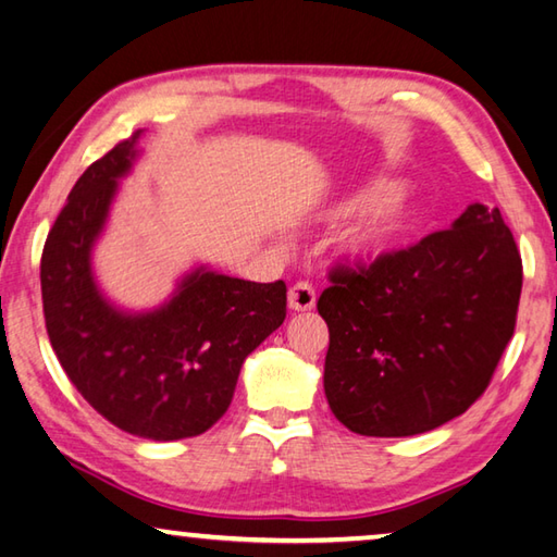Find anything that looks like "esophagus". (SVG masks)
Returning <instances> with one entry per match:
<instances>
[{
    "label": "esophagus",
    "mask_w": 557,
    "mask_h": 557,
    "mask_svg": "<svg viewBox=\"0 0 557 557\" xmlns=\"http://www.w3.org/2000/svg\"><path fill=\"white\" fill-rule=\"evenodd\" d=\"M287 307L292 311H311L317 307V292L309 285V282H297L287 292Z\"/></svg>",
    "instance_id": "obj_1"
}]
</instances>
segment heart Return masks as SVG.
<instances>
[{"mask_svg":"<svg viewBox=\"0 0 557 557\" xmlns=\"http://www.w3.org/2000/svg\"><path fill=\"white\" fill-rule=\"evenodd\" d=\"M329 224L358 219L343 234V252L358 262H377L407 248L423 228V207L401 182L377 175L348 189L341 199L323 209Z\"/></svg>","mask_w":557,"mask_h":557,"instance_id":"heart-1","label":"heart"}]
</instances>
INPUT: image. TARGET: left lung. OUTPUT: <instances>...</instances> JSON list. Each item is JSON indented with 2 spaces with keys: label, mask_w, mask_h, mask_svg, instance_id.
Segmentation results:
<instances>
[{
  "label": "left lung",
  "mask_w": 557,
  "mask_h": 557,
  "mask_svg": "<svg viewBox=\"0 0 557 557\" xmlns=\"http://www.w3.org/2000/svg\"><path fill=\"white\" fill-rule=\"evenodd\" d=\"M521 280L509 226L480 201L417 246L333 270L317 307L336 419L360 436L401 438L468 411L513 336Z\"/></svg>",
  "instance_id": "1"
}]
</instances>
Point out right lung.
I'll return each mask as SVG.
<instances>
[{
  "label": "right lung",
  "instance_id": "right-lung-1",
  "mask_svg": "<svg viewBox=\"0 0 557 557\" xmlns=\"http://www.w3.org/2000/svg\"><path fill=\"white\" fill-rule=\"evenodd\" d=\"M140 136L111 148L75 182L46 240L40 292L50 346L77 392L121 431L180 441L224 417L244 360L285 321L287 285L197 265L153 309H124L104 295L95 246L121 180L144 156Z\"/></svg>",
  "mask_w": 557,
  "mask_h": 557
}]
</instances>
